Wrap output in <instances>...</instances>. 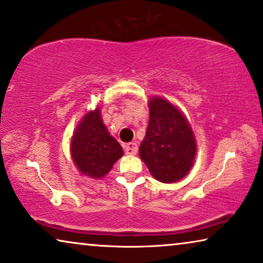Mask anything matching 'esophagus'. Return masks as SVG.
I'll return each instance as SVG.
<instances>
[{
	"label": "esophagus",
	"instance_id": "esophagus-1",
	"mask_svg": "<svg viewBox=\"0 0 263 263\" xmlns=\"http://www.w3.org/2000/svg\"><path fill=\"white\" fill-rule=\"evenodd\" d=\"M124 151L125 154H128V156H134V154L138 153V145L135 142H129L124 146Z\"/></svg>",
	"mask_w": 263,
	"mask_h": 263
}]
</instances>
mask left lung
<instances>
[{
	"label": "left lung",
	"mask_w": 263,
	"mask_h": 263,
	"mask_svg": "<svg viewBox=\"0 0 263 263\" xmlns=\"http://www.w3.org/2000/svg\"><path fill=\"white\" fill-rule=\"evenodd\" d=\"M196 153L192 128L179 110L163 98L149 102V122L140 157L154 178L177 182L188 174Z\"/></svg>",
	"instance_id": "1"
}]
</instances>
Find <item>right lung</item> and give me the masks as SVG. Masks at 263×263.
I'll return each mask as SVG.
<instances>
[{
  "mask_svg": "<svg viewBox=\"0 0 263 263\" xmlns=\"http://www.w3.org/2000/svg\"><path fill=\"white\" fill-rule=\"evenodd\" d=\"M122 156L123 149L107 132L99 109L86 115L71 140V157L81 174L103 177Z\"/></svg>",
  "mask_w": 263,
  "mask_h": 263,
  "instance_id": "right-lung-1",
  "label": "right lung"
}]
</instances>
